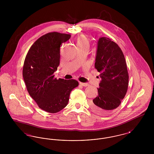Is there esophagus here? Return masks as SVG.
<instances>
[{
  "label": "esophagus",
  "mask_w": 154,
  "mask_h": 154,
  "mask_svg": "<svg viewBox=\"0 0 154 154\" xmlns=\"http://www.w3.org/2000/svg\"><path fill=\"white\" fill-rule=\"evenodd\" d=\"M80 85H81L83 87H87V86H88V85H89L88 83H85V82H80Z\"/></svg>",
  "instance_id": "34e87169"
}]
</instances>
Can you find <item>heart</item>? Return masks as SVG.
I'll return each mask as SVG.
<instances>
[{"label":"heart","mask_w":154,"mask_h":154,"mask_svg":"<svg viewBox=\"0 0 154 154\" xmlns=\"http://www.w3.org/2000/svg\"><path fill=\"white\" fill-rule=\"evenodd\" d=\"M77 48H85L88 49L89 47V40L85 35H80L75 40Z\"/></svg>","instance_id":"obj_1"}]
</instances>
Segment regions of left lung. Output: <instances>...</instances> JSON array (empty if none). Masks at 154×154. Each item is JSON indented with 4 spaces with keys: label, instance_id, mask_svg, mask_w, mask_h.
<instances>
[{
    "label": "left lung",
    "instance_id": "left-lung-1",
    "mask_svg": "<svg viewBox=\"0 0 154 154\" xmlns=\"http://www.w3.org/2000/svg\"><path fill=\"white\" fill-rule=\"evenodd\" d=\"M95 67L100 73L98 96L90 103L99 114H105L119 106L126 94L129 75L124 54L111 39L102 37L97 43Z\"/></svg>",
    "mask_w": 154,
    "mask_h": 154
}]
</instances>
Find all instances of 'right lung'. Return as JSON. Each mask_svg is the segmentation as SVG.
Here are the masks:
<instances>
[{
	"label": "right lung",
	"instance_id": "right-lung-1",
	"mask_svg": "<svg viewBox=\"0 0 154 154\" xmlns=\"http://www.w3.org/2000/svg\"><path fill=\"white\" fill-rule=\"evenodd\" d=\"M70 35L51 32L40 37L30 48L24 61L22 75L28 92L42 110L55 113L69 102L77 81L54 78L60 62V47Z\"/></svg>",
	"mask_w": 154,
	"mask_h": 154
}]
</instances>
